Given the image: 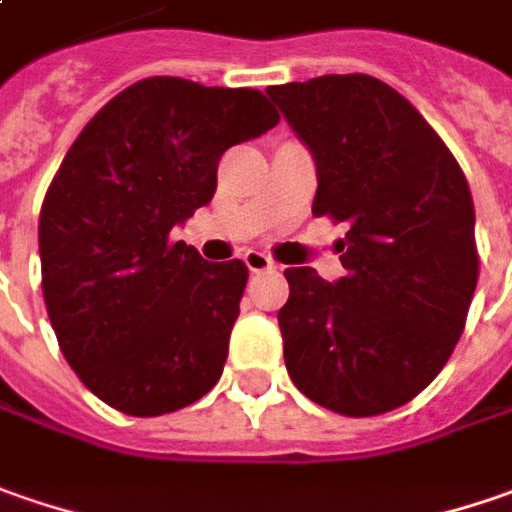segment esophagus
Here are the masks:
<instances>
[{
  "label": "esophagus",
  "instance_id": "esophagus-1",
  "mask_svg": "<svg viewBox=\"0 0 512 512\" xmlns=\"http://www.w3.org/2000/svg\"><path fill=\"white\" fill-rule=\"evenodd\" d=\"M243 263L249 266V272H272L275 269V260L269 255H263V252H257V249H249L243 255Z\"/></svg>",
  "mask_w": 512,
  "mask_h": 512
}]
</instances>
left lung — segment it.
I'll return each mask as SVG.
<instances>
[{"mask_svg": "<svg viewBox=\"0 0 512 512\" xmlns=\"http://www.w3.org/2000/svg\"><path fill=\"white\" fill-rule=\"evenodd\" d=\"M266 94L318 166L312 214L346 223V275L292 266L278 312L295 387L369 418L404 407L450 361L478 283L476 209L453 151L410 100L369 74Z\"/></svg>", "mask_w": 512, "mask_h": 512, "instance_id": "8db88e82", "label": "left lung"}]
</instances>
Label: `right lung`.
I'll use <instances>...</instances> for the list:
<instances>
[{"label": "right lung", "instance_id": "right-lung-1", "mask_svg": "<svg viewBox=\"0 0 512 512\" xmlns=\"http://www.w3.org/2000/svg\"><path fill=\"white\" fill-rule=\"evenodd\" d=\"M278 123L255 88L148 77L68 148L39 212L42 295L65 361L108 407L154 418L220 381L249 269L171 229L212 200L226 148Z\"/></svg>", "mask_w": 512, "mask_h": 512}]
</instances>
